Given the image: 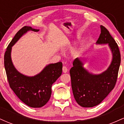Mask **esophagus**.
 <instances>
[{"mask_svg": "<svg viewBox=\"0 0 124 124\" xmlns=\"http://www.w3.org/2000/svg\"><path fill=\"white\" fill-rule=\"evenodd\" d=\"M62 71H63V73H66V72H68V69H67L66 66H63L62 67Z\"/></svg>", "mask_w": 124, "mask_h": 124, "instance_id": "obj_1", "label": "esophagus"}]
</instances>
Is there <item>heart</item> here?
I'll return each instance as SVG.
<instances>
[{"instance_id":"1","label":"heart","mask_w":124,"mask_h":124,"mask_svg":"<svg viewBox=\"0 0 124 124\" xmlns=\"http://www.w3.org/2000/svg\"><path fill=\"white\" fill-rule=\"evenodd\" d=\"M79 51L78 50V49H76V50L74 51V52H73V54H74V55H78V54H79Z\"/></svg>"}]
</instances>
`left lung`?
I'll return each instance as SVG.
<instances>
[{
	"instance_id": "1",
	"label": "left lung",
	"mask_w": 124,
	"mask_h": 124,
	"mask_svg": "<svg viewBox=\"0 0 124 124\" xmlns=\"http://www.w3.org/2000/svg\"><path fill=\"white\" fill-rule=\"evenodd\" d=\"M101 34L97 44H108L112 53V61L107 70L100 75L90 74L83 67L79 58L73 61L70 70L71 85L77 103L83 107L99 104L114 88L121 63V54L117 44L108 30L101 25Z\"/></svg>"
}]
</instances>
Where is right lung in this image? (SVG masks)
I'll return each instance as SVG.
<instances>
[{
	"mask_svg": "<svg viewBox=\"0 0 124 124\" xmlns=\"http://www.w3.org/2000/svg\"><path fill=\"white\" fill-rule=\"evenodd\" d=\"M29 30H39L24 26L18 31L8 44L4 55V64L8 84L18 99L28 106L39 108L46 104L51 97V87L62 72V63L49 64L38 75L28 77L20 73L13 65L10 53L12 46Z\"/></svg>",
	"mask_w": 124,
	"mask_h": 124,
	"instance_id": "right-lung-1",
	"label": "right lung"
}]
</instances>
